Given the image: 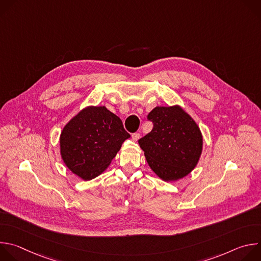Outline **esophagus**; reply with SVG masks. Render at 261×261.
Masks as SVG:
<instances>
[{"label":"esophagus","instance_id":"34e87169","mask_svg":"<svg viewBox=\"0 0 261 261\" xmlns=\"http://www.w3.org/2000/svg\"><path fill=\"white\" fill-rule=\"evenodd\" d=\"M139 138H140V134H139V133H133V134H132V139H133L134 141H137Z\"/></svg>","mask_w":261,"mask_h":261}]
</instances>
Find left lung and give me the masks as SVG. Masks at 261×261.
Here are the masks:
<instances>
[{"label":"left lung","mask_w":261,"mask_h":261,"mask_svg":"<svg viewBox=\"0 0 261 261\" xmlns=\"http://www.w3.org/2000/svg\"><path fill=\"white\" fill-rule=\"evenodd\" d=\"M147 120L153 129L138 143L148 166L165 181L188 175L202 152V134L195 121L178 105L157 106Z\"/></svg>","instance_id":"8db88e82"}]
</instances>
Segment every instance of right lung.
Here are the masks:
<instances>
[{
	"label": "right lung",
	"instance_id": "right-lung-1",
	"mask_svg": "<svg viewBox=\"0 0 261 261\" xmlns=\"http://www.w3.org/2000/svg\"><path fill=\"white\" fill-rule=\"evenodd\" d=\"M129 137L121 119L105 106H88L63 128L61 157L73 173L89 180L109 166Z\"/></svg>",
	"mask_w": 261,
	"mask_h": 261
}]
</instances>
